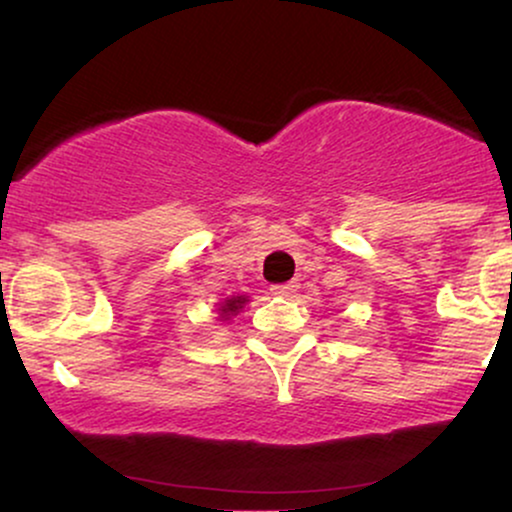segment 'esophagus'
<instances>
[{
    "mask_svg": "<svg viewBox=\"0 0 512 512\" xmlns=\"http://www.w3.org/2000/svg\"><path fill=\"white\" fill-rule=\"evenodd\" d=\"M296 289H298L296 281H286V284H274L269 291H272L274 296H293V293H296Z\"/></svg>",
    "mask_w": 512,
    "mask_h": 512,
    "instance_id": "1",
    "label": "esophagus"
}]
</instances>
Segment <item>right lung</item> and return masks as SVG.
<instances>
[{
	"mask_svg": "<svg viewBox=\"0 0 512 512\" xmlns=\"http://www.w3.org/2000/svg\"><path fill=\"white\" fill-rule=\"evenodd\" d=\"M243 303H245V298H240V296H238V298H228V301L221 305V317L236 315L238 310L243 308ZM226 320H228V317H226Z\"/></svg>",
	"mask_w": 512,
	"mask_h": 512,
	"instance_id": "add662e5",
	"label": "right lung"
}]
</instances>
